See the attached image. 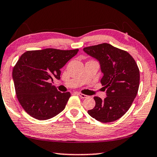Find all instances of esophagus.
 <instances>
[{
	"instance_id": "obj_1",
	"label": "esophagus",
	"mask_w": 157,
	"mask_h": 157,
	"mask_svg": "<svg viewBox=\"0 0 157 157\" xmlns=\"http://www.w3.org/2000/svg\"><path fill=\"white\" fill-rule=\"evenodd\" d=\"M78 95L80 98H88L89 96L88 95H85V94H82V93H78Z\"/></svg>"
}]
</instances>
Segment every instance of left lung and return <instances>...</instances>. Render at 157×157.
Wrapping results in <instances>:
<instances>
[{
    "mask_svg": "<svg viewBox=\"0 0 157 157\" xmlns=\"http://www.w3.org/2000/svg\"><path fill=\"white\" fill-rule=\"evenodd\" d=\"M84 51L99 61L104 74L101 84L107 89L104 100L95 96V105L88 111L93 118L110 123L121 118L131 107L139 87L140 73L136 62L125 50L103 43L84 48Z\"/></svg>",
    "mask_w": 157,
    "mask_h": 157,
    "instance_id": "8db88e82",
    "label": "left lung"
}]
</instances>
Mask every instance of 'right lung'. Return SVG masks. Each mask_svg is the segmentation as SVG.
Returning <instances> with one entry per match:
<instances>
[{
    "label": "right lung",
    "mask_w": 157,
    "mask_h": 157,
    "mask_svg": "<svg viewBox=\"0 0 157 157\" xmlns=\"http://www.w3.org/2000/svg\"><path fill=\"white\" fill-rule=\"evenodd\" d=\"M78 49L28 50L14 66L12 78L18 102L29 115L48 120L64 109L71 94L61 93L52 83L60 79V69Z\"/></svg>",
    "instance_id": "add662e5"
}]
</instances>
